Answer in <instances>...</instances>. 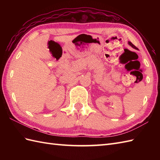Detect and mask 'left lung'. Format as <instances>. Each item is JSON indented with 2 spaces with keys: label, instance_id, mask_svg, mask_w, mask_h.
<instances>
[{
  "label": "left lung",
  "instance_id": "8db88e82",
  "mask_svg": "<svg viewBox=\"0 0 160 160\" xmlns=\"http://www.w3.org/2000/svg\"><path fill=\"white\" fill-rule=\"evenodd\" d=\"M128 44H129V45H130L132 47V48H134V49H138L137 48V47H135L134 45H132V44L131 42H128Z\"/></svg>",
  "mask_w": 160,
  "mask_h": 160
}]
</instances>
